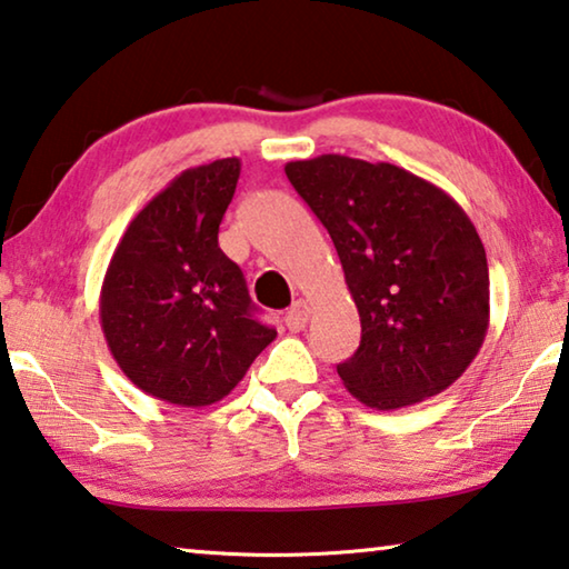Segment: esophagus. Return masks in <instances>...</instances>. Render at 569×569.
I'll return each instance as SVG.
<instances>
[{"label":"esophagus","mask_w":569,"mask_h":569,"mask_svg":"<svg viewBox=\"0 0 569 569\" xmlns=\"http://www.w3.org/2000/svg\"><path fill=\"white\" fill-rule=\"evenodd\" d=\"M309 313H311V309H309V303L306 301H293L291 303V309L286 311V317H283V321H286V327L291 329V331H301L303 327H306V321H309Z\"/></svg>","instance_id":"34e87169"}]
</instances>
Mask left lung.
<instances>
[{
  "label": "left lung",
  "mask_w": 569,
  "mask_h": 569,
  "mask_svg": "<svg viewBox=\"0 0 569 569\" xmlns=\"http://www.w3.org/2000/svg\"><path fill=\"white\" fill-rule=\"evenodd\" d=\"M288 182L329 230L362 321L347 390L398 410L461 377L489 329V266L463 207L412 171L321 154L288 161Z\"/></svg>",
  "instance_id": "left-lung-1"
}]
</instances>
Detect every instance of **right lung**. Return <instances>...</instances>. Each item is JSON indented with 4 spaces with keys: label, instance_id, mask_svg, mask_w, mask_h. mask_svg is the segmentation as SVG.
Masks as SVG:
<instances>
[{
    "label": "right lung",
    "instance_id": "1",
    "mask_svg": "<svg viewBox=\"0 0 569 569\" xmlns=\"http://www.w3.org/2000/svg\"><path fill=\"white\" fill-rule=\"evenodd\" d=\"M240 159L171 179L129 222L101 286V329L121 372L151 398L204 408L230 395L276 339L242 270L218 246Z\"/></svg>",
    "mask_w": 569,
    "mask_h": 569
}]
</instances>
